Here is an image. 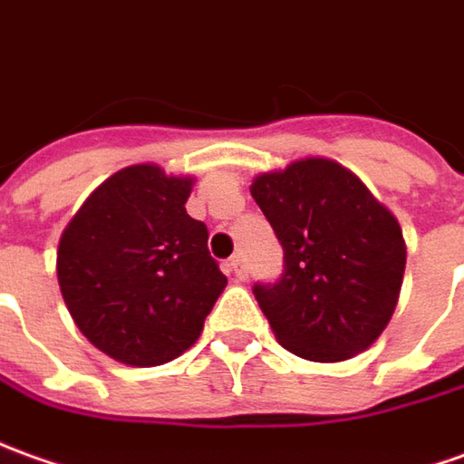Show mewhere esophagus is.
<instances>
[{
  "label": "esophagus",
  "mask_w": 464,
  "mask_h": 464,
  "mask_svg": "<svg viewBox=\"0 0 464 464\" xmlns=\"http://www.w3.org/2000/svg\"><path fill=\"white\" fill-rule=\"evenodd\" d=\"M226 272L233 274L236 279H246L248 276V269H246V261L241 254H236V256H231L228 261H226Z\"/></svg>",
  "instance_id": "esophagus-1"
}]
</instances>
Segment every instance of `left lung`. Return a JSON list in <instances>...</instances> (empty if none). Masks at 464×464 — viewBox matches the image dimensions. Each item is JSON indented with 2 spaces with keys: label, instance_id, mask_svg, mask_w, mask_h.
Returning <instances> with one entry per match:
<instances>
[{
  "label": "left lung",
  "instance_id": "1",
  "mask_svg": "<svg viewBox=\"0 0 464 464\" xmlns=\"http://www.w3.org/2000/svg\"><path fill=\"white\" fill-rule=\"evenodd\" d=\"M251 195L285 248V272L254 285L286 351L317 363L373 345L396 310L406 246L399 220L333 160L307 157L254 179Z\"/></svg>",
  "mask_w": 464,
  "mask_h": 464
}]
</instances>
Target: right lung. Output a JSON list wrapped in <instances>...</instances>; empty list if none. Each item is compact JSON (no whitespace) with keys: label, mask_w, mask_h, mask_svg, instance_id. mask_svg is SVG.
<instances>
[{"label":"right lung","mask_w":464,"mask_h":464,"mask_svg":"<svg viewBox=\"0 0 464 464\" xmlns=\"http://www.w3.org/2000/svg\"><path fill=\"white\" fill-rule=\"evenodd\" d=\"M192 178L131 165L101 182L60 236L58 282L78 330L113 361L152 368L198 340L228 279L188 216Z\"/></svg>","instance_id":"add662e5"}]
</instances>
